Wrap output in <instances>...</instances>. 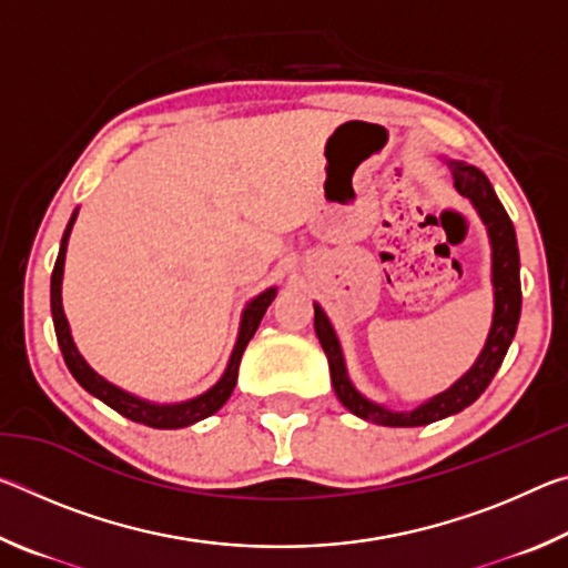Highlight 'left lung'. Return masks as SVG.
<instances>
[{"mask_svg":"<svg viewBox=\"0 0 568 568\" xmlns=\"http://www.w3.org/2000/svg\"><path fill=\"white\" fill-rule=\"evenodd\" d=\"M450 178H454V187L460 195L470 200V205L476 207L478 217L484 220L488 230V240H491V283H494V321L491 331L484 351L478 353L476 363L460 376L454 386L438 393L426 403H420L413 410H390L381 403H373L355 390V386L345 371L343 351L335 335L328 315L323 313L318 303L315 307V335L323 345L325 355H328L331 365V381L335 388V396L348 408L353 416L363 420L378 423V426L390 428H413V426H428V423L440 420L446 416L468 408L480 393L488 388V383L496 376V371L501 368L506 358L508 345H511L518 325V315H521V277H518V245H516V230L511 217L506 215L501 200L496 197L488 178L474 165L466 162H448Z\"/></svg>","mask_w":568,"mask_h":568,"instance_id":"obj_1","label":"left lung"}]
</instances>
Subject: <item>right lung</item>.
I'll list each match as a JSON object with an SVG mask.
<instances>
[{"instance_id": "add662e5", "label": "right lung", "mask_w": 568, "mask_h": 568, "mask_svg": "<svg viewBox=\"0 0 568 568\" xmlns=\"http://www.w3.org/2000/svg\"><path fill=\"white\" fill-rule=\"evenodd\" d=\"M77 220V210L70 217V223H67V230L62 235V245H60V255H57V263H54V271H52V321H54V333H57V343H60V351L64 355V363L70 373L74 376V381L80 383V386L92 393L94 398H100L102 403H108L110 408H114L120 413V416L130 418L134 423H142V426H150V428H185L192 426V423L203 420L207 416H213L220 408L225 406V400L230 398V393H233L235 383H237V368H240V358H243L245 353V345L253 338L257 325H261L263 315L267 311V305L275 301L277 295V287H267L257 297L247 303V307L243 311V318H240V331H237V341H235V348L233 355H230V363L223 373V378H220L213 388L205 390L203 396L197 398H190V400H182V403H150V400H142L138 396H132V393L122 390L118 386H112L110 381H104L102 376H98L90 368V363L82 358L80 351H77V345L72 341V333H70V323L64 318V307H62V275H64V255H67V240H70L72 233V225Z\"/></svg>"}]
</instances>
